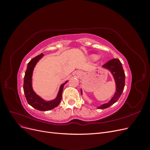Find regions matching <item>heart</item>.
<instances>
[{
  "label": "heart",
  "instance_id": "1",
  "mask_svg": "<svg viewBox=\"0 0 150 150\" xmlns=\"http://www.w3.org/2000/svg\"><path fill=\"white\" fill-rule=\"evenodd\" d=\"M98 58V56H93V59H97Z\"/></svg>",
  "mask_w": 150,
  "mask_h": 150
}]
</instances>
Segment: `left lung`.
I'll return each instance as SVG.
<instances>
[{
    "label": "left lung",
    "instance_id": "obj_1",
    "mask_svg": "<svg viewBox=\"0 0 150 150\" xmlns=\"http://www.w3.org/2000/svg\"><path fill=\"white\" fill-rule=\"evenodd\" d=\"M103 67L105 68L111 72L115 81L116 89L115 95L110 101L98 107V109H101V110L109 108L118 100L123 91L125 85V74L121 63L118 59H112L109 61L103 66ZM81 94H83L81 89Z\"/></svg>",
    "mask_w": 150,
    "mask_h": 150
}]
</instances>
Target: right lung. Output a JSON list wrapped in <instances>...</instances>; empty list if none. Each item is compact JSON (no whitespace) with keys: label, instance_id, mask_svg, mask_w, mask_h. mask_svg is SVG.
Masks as SVG:
<instances>
[{"label":"right lung","instance_id":"right-lung-1","mask_svg":"<svg viewBox=\"0 0 150 150\" xmlns=\"http://www.w3.org/2000/svg\"><path fill=\"white\" fill-rule=\"evenodd\" d=\"M43 56L44 54L42 53L40 54L38 56L32 59L28 63L24 78L23 89L25 96L28 104L36 110L45 111L52 110L59 105L62 99V93L64 86L67 82V81H66L64 84L61 85L57 97L51 101H45L44 99L39 96L34 91L33 86H32V77H33V70L37 62Z\"/></svg>","mask_w":150,"mask_h":150}]
</instances>
